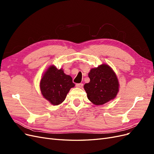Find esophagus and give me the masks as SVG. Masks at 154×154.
<instances>
[{"mask_svg":"<svg viewBox=\"0 0 154 154\" xmlns=\"http://www.w3.org/2000/svg\"><path fill=\"white\" fill-rule=\"evenodd\" d=\"M76 87L78 88H82L83 87V83H76Z\"/></svg>","mask_w":154,"mask_h":154,"instance_id":"esophagus-1","label":"esophagus"}]
</instances>
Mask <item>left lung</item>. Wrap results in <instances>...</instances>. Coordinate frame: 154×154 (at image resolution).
I'll list each match as a JSON object with an SVG mask.
<instances>
[{
	"label": "left lung",
	"mask_w": 154,
	"mask_h": 154,
	"mask_svg": "<svg viewBox=\"0 0 154 154\" xmlns=\"http://www.w3.org/2000/svg\"><path fill=\"white\" fill-rule=\"evenodd\" d=\"M90 82L84 85L88 99L96 105H103L114 100L119 92V82L109 66L102 64L91 69L88 73Z\"/></svg>",
	"instance_id": "1"
}]
</instances>
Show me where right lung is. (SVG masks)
Returning <instances> with one entry per match:
<instances>
[{
  "label": "right lung",
  "instance_id": "add662e5",
  "mask_svg": "<svg viewBox=\"0 0 154 154\" xmlns=\"http://www.w3.org/2000/svg\"><path fill=\"white\" fill-rule=\"evenodd\" d=\"M71 76L51 66L46 70L40 83V88L44 98L53 105H58L66 99L71 88L74 87Z\"/></svg>",
  "mask_w": 154,
  "mask_h": 154
}]
</instances>
